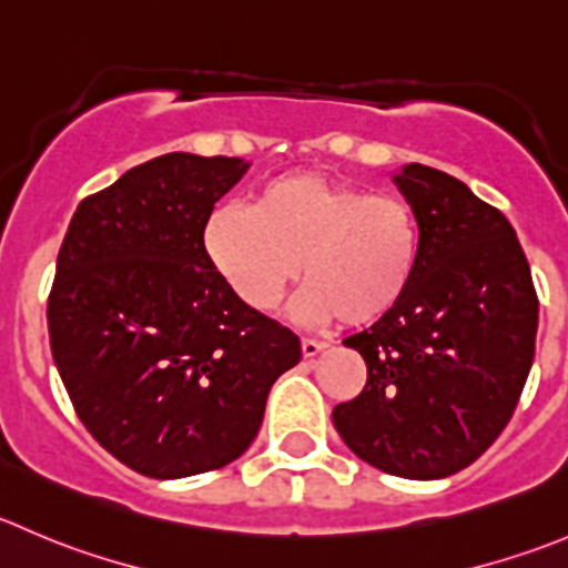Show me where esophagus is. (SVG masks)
I'll return each mask as SVG.
<instances>
[{"instance_id":"obj_1","label":"esophagus","mask_w":568,"mask_h":568,"mask_svg":"<svg viewBox=\"0 0 568 568\" xmlns=\"http://www.w3.org/2000/svg\"><path fill=\"white\" fill-rule=\"evenodd\" d=\"M324 349H327V344H324V341H316V338H302V355H305V357H316V355H322Z\"/></svg>"}]
</instances>
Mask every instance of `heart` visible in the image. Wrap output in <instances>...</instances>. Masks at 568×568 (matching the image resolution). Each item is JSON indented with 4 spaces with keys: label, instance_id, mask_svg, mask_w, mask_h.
<instances>
[{
    "label": "heart",
    "instance_id": "1",
    "mask_svg": "<svg viewBox=\"0 0 568 568\" xmlns=\"http://www.w3.org/2000/svg\"><path fill=\"white\" fill-rule=\"evenodd\" d=\"M202 244L219 277L252 311H272L302 268L307 283L294 300L296 318L366 327L410 288L422 230L402 196L288 174L263 185L246 211L219 207Z\"/></svg>",
    "mask_w": 568,
    "mask_h": 568
}]
</instances>
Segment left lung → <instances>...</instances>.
Wrapping results in <instances>:
<instances>
[{"instance_id": "obj_1", "label": "left lung", "mask_w": 568, "mask_h": 568, "mask_svg": "<svg viewBox=\"0 0 568 568\" xmlns=\"http://www.w3.org/2000/svg\"><path fill=\"white\" fill-rule=\"evenodd\" d=\"M418 216L422 252L399 305L344 346L366 385L333 410L346 447L385 475L438 480L505 430L536 355L538 296L516 230L438 169L394 174Z\"/></svg>"}]
</instances>
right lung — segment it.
Returning a JSON list of instances; mask_svg holds the SVG:
<instances>
[{"instance_id":"1","label":"right lung","mask_w":568,"mask_h":568,"mask_svg":"<svg viewBox=\"0 0 568 568\" xmlns=\"http://www.w3.org/2000/svg\"><path fill=\"white\" fill-rule=\"evenodd\" d=\"M241 158L146 161L85 196L58 252L47 322L85 430L158 480L222 469L261 430L300 338L246 307L205 255L213 205Z\"/></svg>"}]
</instances>
